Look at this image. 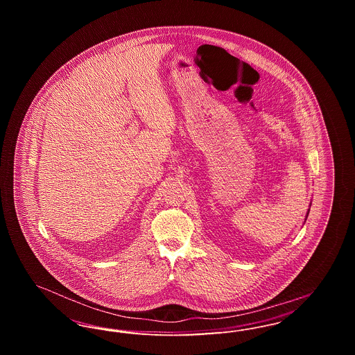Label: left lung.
Here are the masks:
<instances>
[{
    "mask_svg": "<svg viewBox=\"0 0 355 355\" xmlns=\"http://www.w3.org/2000/svg\"><path fill=\"white\" fill-rule=\"evenodd\" d=\"M309 211H310V209L307 210V213H306V218H304V222H306V220H307V216H309Z\"/></svg>",
    "mask_w": 355,
    "mask_h": 355,
    "instance_id": "left-lung-1",
    "label": "left lung"
}]
</instances>
